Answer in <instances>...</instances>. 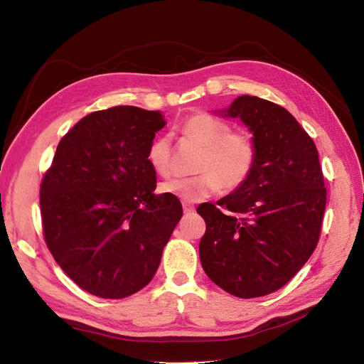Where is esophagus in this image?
Masks as SVG:
<instances>
[{
  "label": "esophagus",
  "mask_w": 364,
  "mask_h": 364,
  "mask_svg": "<svg viewBox=\"0 0 364 364\" xmlns=\"http://www.w3.org/2000/svg\"><path fill=\"white\" fill-rule=\"evenodd\" d=\"M183 210H184L186 214H192V213L195 211V207H193V205H191V203L184 202V203H183Z\"/></svg>",
  "instance_id": "34e87169"
}]
</instances>
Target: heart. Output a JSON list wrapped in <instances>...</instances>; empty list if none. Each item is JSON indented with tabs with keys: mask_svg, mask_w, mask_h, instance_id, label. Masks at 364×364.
Masks as SVG:
<instances>
[{
	"mask_svg": "<svg viewBox=\"0 0 364 364\" xmlns=\"http://www.w3.org/2000/svg\"><path fill=\"white\" fill-rule=\"evenodd\" d=\"M186 138L202 147L195 177H173L161 184V191L184 202H199L218 192L220 186L235 191L251 177L257 162V146L250 135L232 132V126L213 114L200 113L187 119L181 128ZM169 135L151 141L147 159L157 173L169 172Z\"/></svg>",
	"mask_w": 364,
	"mask_h": 364,
	"instance_id": "obj_1",
	"label": "heart"
}]
</instances>
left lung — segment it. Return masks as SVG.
Segmentation results:
<instances>
[{"instance_id":"1","label":"left lung","mask_w":364,"mask_h":364,"mask_svg":"<svg viewBox=\"0 0 364 364\" xmlns=\"http://www.w3.org/2000/svg\"><path fill=\"white\" fill-rule=\"evenodd\" d=\"M240 119L257 146L248 181L217 205H199L207 223L199 242L205 274L220 289L242 299L281 289L317 247L326 187L312 138L286 108L242 95L214 112Z\"/></svg>"}]
</instances>
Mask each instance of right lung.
Instances as JSON below:
<instances>
[{"mask_svg": "<svg viewBox=\"0 0 364 364\" xmlns=\"http://www.w3.org/2000/svg\"><path fill=\"white\" fill-rule=\"evenodd\" d=\"M166 124L159 112H95L59 141L41 181L46 244L78 287L104 299L144 289L183 215L178 198L154 195L147 150Z\"/></svg>", "mask_w": 364, "mask_h": 364, "instance_id": "obj_1", "label": "right lung"}]
</instances>
